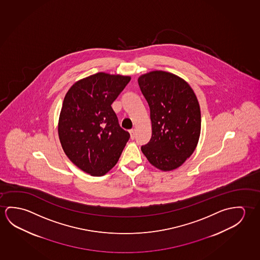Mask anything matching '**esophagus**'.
I'll return each mask as SVG.
<instances>
[{
	"label": "esophagus",
	"mask_w": 260,
	"mask_h": 260,
	"mask_svg": "<svg viewBox=\"0 0 260 260\" xmlns=\"http://www.w3.org/2000/svg\"><path fill=\"white\" fill-rule=\"evenodd\" d=\"M129 134H130V136H131V139H134L135 138V135H136V130L135 129H131L129 131Z\"/></svg>",
	"instance_id": "obj_1"
}]
</instances>
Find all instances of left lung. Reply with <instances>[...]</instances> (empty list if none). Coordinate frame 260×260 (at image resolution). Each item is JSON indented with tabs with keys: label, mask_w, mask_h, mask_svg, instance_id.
Segmentation results:
<instances>
[{
	"label": "left lung",
	"mask_w": 260,
	"mask_h": 260,
	"mask_svg": "<svg viewBox=\"0 0 260 260\" xmlns=\"http://www.w3.org/2000/svg\"><path fill=\"white\" fill-rule=\"evenodd\" d=\"M138 83L152 123L151 140L141 150L157 169H177L198 144L202 119L197 96L187 81L167 71L141 75Z\"/></svg>",
	"instance_id": "1"
}]
</instances>
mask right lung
I'll list each match as a JSON object with an SVG mask.
<instances>
[{
    "instance_id": "obj_1",
    "label": "right lung",
    "mask_w": 260,
    "mask_h": 260,
    "mask_svg": "<svg viewBox=\"0 0 260 260\" xmlns=\"http://www.w3.org/2000/svg\"><path fill=\"white\" fill-rule=\"evenodd\" d=\"M130 76L99 72L75 82L63 100L58 138L70 161L92 176H103L117 164L129 140L111 105Z\"/></svg>"
}]
</instances>
